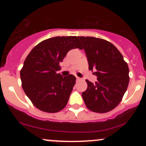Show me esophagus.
<instances>
[{"mask_svg": "<svg viewBox=\"0 0 146 146\" xmlns=\"http://www.w3.org/2000/svg\"><path fill=\"white\" fill-rule=\"evenodd\" d=\"M76 80H80V78L79 77H78V76H76Z\"/></svg>", "mask_w": 146, "mask_h": 146, "instance_id": "1", "label": "esophagus"}]
</instances>
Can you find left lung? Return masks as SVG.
Instances as JSON below:
<instances>
[{
	"instance_id": "8db88e82",
	"label": "left lung",
	"mask_w": 146,
	"mask_h": 146,
	"mask_svg": "<svg viewBox=\"0 0 146 146\" xmlns=\"http://www.w3.org/2000/svg\"><path fill=\"white\" fill-rule=\"evenodd\" d=\"M83 44L89 70L98 76L95 83L86 80L82 93L86 107L92 111L106 113L120 103L129 82V70L119 51L110 42L92 36H78Z\"/></svg>"
}]
</instances>
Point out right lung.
Instances as JSON below:
<instances>
[{
	"mask_svg": "<svg viewBox=\"0 0 146 146\" xmlns=\"http://www.w3.org/2000/svg\"><path fill=\"white\" fill-rule=\"evenodd\" d=\"M82 48L78 36H56L32 48L20 70L22 87L41 111L56 113L66 107L76 83L73 75L63 77L59 64L73 48Z\"/></svg>",
	"mask_w": 146,
	"mask_h": 146,
	"instance_id": "add662e5",
	"label": "right lung"
}]
</instances>
